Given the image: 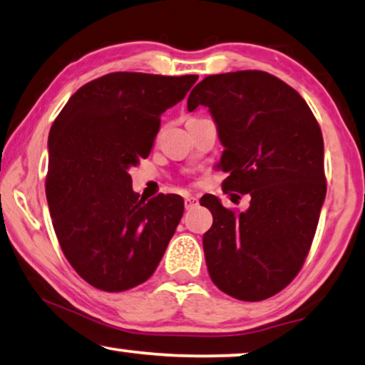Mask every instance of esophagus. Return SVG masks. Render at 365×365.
Masks as SVG:
<instances>
[{
  "label": "esophagus",
  "mask_w": 365,
  "mask_h": 365,
  "mask_svg": "<svg viewBox=\"0 0 365 365\" xmlns=\"http://www.w3.org/2000/svg\"><path fill=\"white\" fill-rule=\"evenodd\" d=\"M197 197H194V195H186V197H184V207H186L187 210L189 209H194L195 205H197Z\"/></svg>",
  "instance_id": "esophagus-1"
}]
</instances>
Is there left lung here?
I'll return each mask as SVG.
<instances>
[{
    "instance_id": "left-lung-1",
    "label": "left lung",
    "mask_w": 365,
    "mask_h": 365,
    "mask_svg": "<svg viewBox=\"0 0 365 365\" xmlns=\"http://www.w3.org/2000/svg\"><path fill=\"white\" fill-rule=\"evenodd\" d=\"M199 105L225 148L222 189L252 197L245 212L200 199L214 217L202 239L210 279L232 298L267 299L293 282L313 244L326 197L323 133L303 97L263 71L207 76L187 98L189 112Z\"/></svg>"
}]
</instances>
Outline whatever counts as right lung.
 Segmentation results:
<instances>
[{
    "mask_svg": "<svg viewBox=\"0 0 365 365\" xmlns=\"http://www.w3.org/2000/svg\"><path fill=\"white\" fill-rule=\"evenodd\" d=\"M197 76L112 72L82 86L49 131L46 195L57 240L78 277L102 292L155 273L184 212L178 194L146 200L130 166L150 156L161 113Z\"/></svg>",
    "mask_w": 365,
    "mask_h": 365,
    "instance_id": "1",
    "label": "right lung"
}]
</instances>
